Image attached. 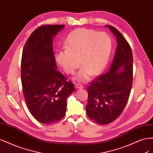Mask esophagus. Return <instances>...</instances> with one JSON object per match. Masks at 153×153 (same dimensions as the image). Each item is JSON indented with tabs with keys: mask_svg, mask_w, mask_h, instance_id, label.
Returning a JSON list of instances; mask_svg holds the SVG:
<instances>
[{
	"mask_svg": "<svg viewBox=\"0 0 153 153\" xmlns=\"http://www.w3.org/2000/svg\"><path fill=\"white\" fill-rule=\"evenodd\" d=\"M84 85L79 84V83H78V84H75V87L76 88V89H82V88H84Z\"/></svg>",
	"mask_w": 153,
	"mask_h": 153,
	"instance_id": "esophagus-1",
	"label": "esophagus"
}]
</instances>
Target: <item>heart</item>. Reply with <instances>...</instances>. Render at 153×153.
I'll list each match as a JSON object with an SVG mask.
<instances>
[{
  "label": "heart",
  "instance_id": "b5f03b06",
  "mask_svg": "<svg viewBox=\"0 0 153 153\" xmlns=\"http://www.w3.org/2000/svg\"><path fill=\"white\" fill-rule=\"evenodd\" d=\"M64 47L66 50L57 52V61L68 74L75 73L80 64L82 67L75 78L86 82L91 74L98 75L106 66L112 52V41L106 32L79 28L68 35Z\"/></svg>",
  "mask_w": 153,
  "mask_h": 153
}]
</instances>
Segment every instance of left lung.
Returning a JSON list of instances; mask_svg holds the SVG:
<instances>
[{
    "label": "left lung",
    "mask_w": 153,
    "mask_h": 153,
    "mask_svg": "<svg viewBox=\"0 0 153 153\" xmlns=\"http://www.w3.org/2000/svg\"><path fill=\"white\" fill-rule=\"evenodd\" d=\"M108 28L116 36L117 47L107 73L97 76L88 85L86 112L94 123L106 124L121 114L128 101L133 84V54L130 45L114 27ZM121 68L123 71L119 70Z\"/></svg>",
    "instance_id": "obj_1"
}]
</instances>
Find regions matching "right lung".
<instances>
[{"label": "right lung", "mask_w": 153, "mask_h": 153, "mask_svg": "<svg viewBox=\"0 0 153 153\" xmlns=\"http://www.w3.org/2000/svg\"><path fill=\"white\" fill-rule=\"evenodd\" d=\"M64 25H43L27 40L21 61L24 99L36 120L50 124L66 114L67 98L75 91L73 83L58 71L53 51V38Z\"/></svg>", "instance_id": "obj_1"}]
</instances>
